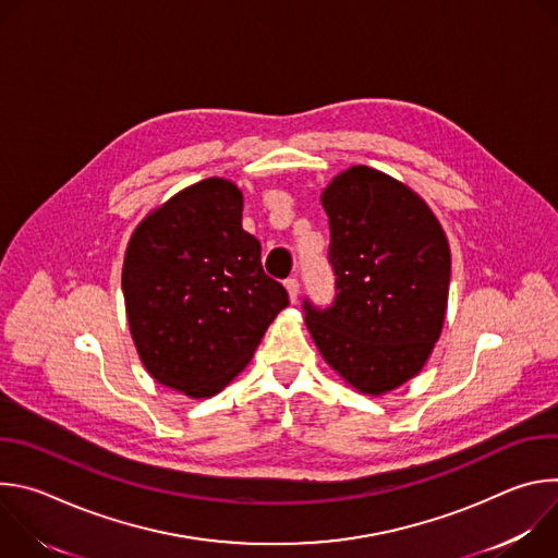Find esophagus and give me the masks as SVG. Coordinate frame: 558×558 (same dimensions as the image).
Returning a JSON list of instances; mask_svg holds the SVG:
<instances>
[{"label": "esophagus", "mask_w": 558, "mask_h": 558, "mask_svg": "<svg viewBox=\"0 0 558 558\" xmlns=\"http://www.w3.org/2000/svg\"><path fill=\"white\" fill-rule=\"evenodd\" d=\"M284 289H287V293H289V300H291V302H295V300H298V293H300V284H298V280H295V278L284 280Z\"/></svg>", "instance_id": "esophagus-1"}]
</instances>
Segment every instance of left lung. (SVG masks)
<instances>
[{"instance_id": "1", "label": "left lung", "mask_w": 558, "mask_h": 558, "mask_svg": "<svg viewBox=\"0 0 558 558\" xmlns=\"http://www.w3.org/2000/svg\"><path fill=\"white\" fill-rule=\"evenodd\" d=\"M320 201L338 293L329 308L304 300V323L347 384L384 395L424 368L441 336L448 238L420 194L366 166L340 172Z\"/></svg>"}]
</instances>
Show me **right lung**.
<instances>
[{
  "mask_svg": "<svg viewBox=\"0 0 558 558\" xmlns=\"http://www.w3.org/2000/svg\"><path fill=\"white\" fill-rule=\"evenodd\" d=\"M121 287L145 371L192 400L241 373L289 304L243 229V192L205 179L151 209L134 229Z\"/></svg>",
  "mask_w": 558,
  "mask_h": 558,
  "instance_id": "obj_1",
  "label": "right lung"
}]
</instances>
